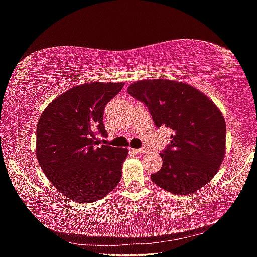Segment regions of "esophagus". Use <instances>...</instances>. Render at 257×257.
<instances>
[{"label":"esophagus","instance_id":"esophagus-1","mask_svg":"<svg viewBox=\"0 0 257 257\" xmlns=\"http://www.w3.org/2000/svg\"><path fill=\"white\" fill-rule=\"evenodd\" d=\"M136 153H146L148 151V149L146 147H143V148H138V149H133Z\"/></svg>","mask_w":257,"mask_h":257}]
</instances>
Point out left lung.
<instances>
[{"label":"left lung","instance_id":"left-lung-1","mask_svg":"<svg viewBox=\"0 0 257 257\" xmlns=\"http://www.w3.org/2000/svg\"><path fill=\"white\" fill-rule=\"evenodd\" d=\"M127 93L145 103L157 127L173 130L152 181L177 195L192 194L210 182L226 145V124L212 100L188 83L168 79L139 80L130 84Z\"/></svg>","mask_w":257,"mask_h":257}]
</instances>
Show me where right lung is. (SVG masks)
Segmentation results:
<instances>
[{"instance_id":"1","label":"right lung","mask_w":257,"mask_h":257,"mask_svg":"<svg viewBox=\"0 0 257 257\" xmlns=\"http://www.w3.org/2000/svg\"><path fill=\"white\" fill-rule=\"evenodd\" d=\"M123 82L76 85L45 108L36 128V158L45 176L67 198L88 204L119 184L127 148L94 147L107 135L105 106Z\"/></svg>"}]
</instances>
